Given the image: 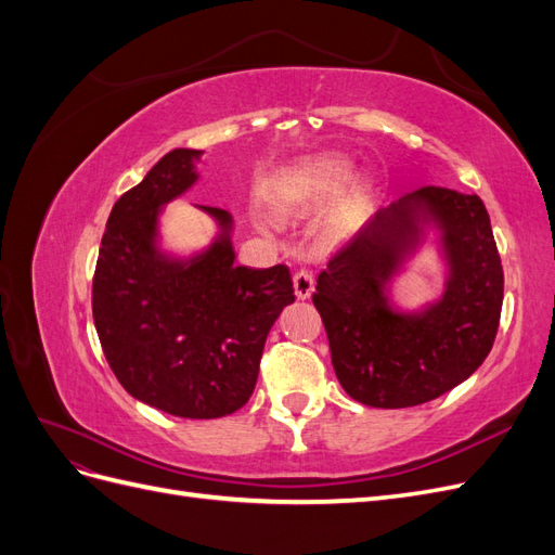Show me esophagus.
<instances>
[{
	"instance_id": "1",
	"label": "esophagus",
	"mask_w": 555,
	"mask_h": 555,
	"mask_svg": "<svg viewBox=\"0 0 555 555\" xmlns=\"http://www.w3.org/2000/svg\"><path fill=\"white\" fill-rule=\"evenodd\" d=\"M294 289H296L298 300L310 298V294L314 289V278L310 271H306V268H300V271L294 273Z\"/></svg>"
}]
</instances>
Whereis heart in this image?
Returning a JSON list of instances; mask_svg holds the SVG:
<instances>
[{"label":"heart","mask_w":555,"mask_h":555,"mask_svg":"<svg viewBox=\"0 0 555 555\" xmlns=\"http://www.w3.org/2000/svg\"><path fill=\"white\" fill-rule=\"evenodd\" d=\"M349 180V162L338 157H317L284 166L268 180L266 192L282 210H310L338 196ZM343 227L345 217H338L331 231H340Z\"/></svg>","instance_id":"b5f03b06"}]
</instances>
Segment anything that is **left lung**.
<instances>
[{"label":"left lung","instance_id":"8db88e82","mask_svg":"<svg viewBox=\"0 0 555 555\" xmlns=\"http://www.w3.org/2000/svg\"><path fill=\"white\" fill-rule=\"evenodd\" d=\"M435 230L446 289L422 311H398L392 280ZM505 278L491 217L477 194L422 188L379 208L319 273L312 304L333 371L363 405L398 410L473 375L493 347Z\"/></svg>","mask_w":555,"mask_h":555}]
</instances>
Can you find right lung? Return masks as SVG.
I'll return each instance as SVG.
<instances>
[{
  "mask_svg": "<svg viewBox=\"0 0 555 555\" xmlns=\"http://www.w3.org/2000/svg\"><path fill=\"white\" fill-rule=\"evenodd\" d=\"M201 150L176 147L115 201L92 280V317L125 391L182 418L241 410L255 391L268 331L294 304L287 266H236L227 210L192 257L159 247V215L198 180Z\"/></svg>",
  "mask_w": 555,
  "mask_h": 555,
  "instance_id": "right-lung-1",
  "label": "right lung"
}]
</instances>
